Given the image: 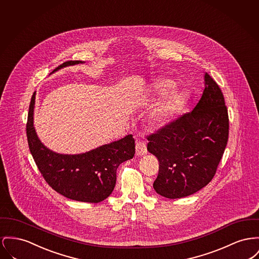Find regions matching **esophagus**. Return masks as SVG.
Returning a JSON list of instances; mask_svg holds the SVG:
<instances>
[{"instance_id":"esophagus-1","label":"esophagus","mask_w":259,"mask_h":259,"mask_svg":"<svg viewBox=\"0 0 259 259\" xmlns=\"http://www.w3.org/2000/svg\"><path fill=\"white\" fill-rule=\"evenodd\" d=\"M136 153L137 155H144L147 153V145L146 142L142 140H137L136 142Z\"/></svg>"}]
</instances>
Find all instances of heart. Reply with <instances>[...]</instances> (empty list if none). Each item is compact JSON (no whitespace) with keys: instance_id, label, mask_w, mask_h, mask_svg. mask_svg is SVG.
Segmentation results:
<instances>
[{"instance_id":"heart-1","label":"heart","mask_w":259,"mask_h":259,"mask_svg":"<svg viewBox=\"0 0 259 259\" xmlns=\"http://www.w3.org/2000/svg\"><path fill=\"white\" fill-rule=\"evenodd\" d=\"M174 82L165 78H158L153 83V89L155 93L159 95H165L173 89ZM182 92H171L167 98L161 102L152 112V119L156 123H163L166 121L170 116L176 111V109L181 106L183 102Z\"/></svg>"}]
</instances>
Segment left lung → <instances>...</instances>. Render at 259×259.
I'll list each match as a JSON object with an SVG mask.
<instances>
[{"instance_id":"8db88e82","label":"left lung","mask_w":259,"mask_h":259,"mask_svg":"<svg viewBox=\"0 0 259 259\" xmlns=\"http://www.w3.org/2000/svg\"><path fill=\"white\" fill-rule=\"evenodd\" d=\"M195 108L147 136L148 151L158 162L153 189L162 197L193 195L210 182L229 137L228 109L223 93L208 73Z\"/></svg>"}]
</instances>
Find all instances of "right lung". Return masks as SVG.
<instances>
[{
    "mask_svg": "<svg viewBox=\"0 0 259 259\" xmlns=\"http://www.w3.org/2000/svg\"><path fill=\"white\" fill-rule=\"evenodd\" d=\"M83 61L63 62L53 72ZM35 93L31 98L26 135L34 161L50 187L65 198L97 203L112 193L116 170L122 162L133 158L135 140L127 135L119 141L104 145L81 154H60L50 151L40 142L33 126Z\"/></svg>",
    "mask_w": 259,
    "mask_h": 259,
    "instance_id": "right-lung-1",
    "label": "right lung"
}]
</instances>
